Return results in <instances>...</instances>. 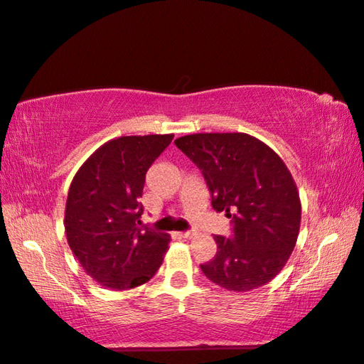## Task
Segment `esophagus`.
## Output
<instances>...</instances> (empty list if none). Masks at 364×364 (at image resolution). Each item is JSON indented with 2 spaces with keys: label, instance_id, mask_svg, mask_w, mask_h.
<instances>
[{
  "label": "esophagus",
  "instance_id": "34e87169",
  "mask_svg": "<svg viewBox=\"0 0 364 364\" xmlns=\"http://www.w3.org/2000/svg\"><path fill=\"white\" fill-rule=\"evenodd\" d=\"M191 235H193L191 232H181V233H179V237H181V238H185V240L191 238Z\"/></svg>",
  "mask_w": 364,
  "mask_h": 364
}]
</instances>
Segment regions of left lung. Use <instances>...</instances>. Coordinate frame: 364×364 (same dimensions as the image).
<instances>
[{
    "label": "left lung",
    "instance_id": "8db88e82",
    "mask_svg": "<svg viewBox=\"0 0 364 364\" xmlns=\"http://www.w3.org/2000/svg\"><path fill=\"white\" fill-rule=\"evenodd\" d=\"M176 146L204 176L216 212L230 218V237L215 235L218 250L200 264L229 291L268 284L291 255L301 225V200L282 159L247 134H193Z\"/></svg>",
    "mask_w": 364,
    "mask_h": 364
}]
</instances>
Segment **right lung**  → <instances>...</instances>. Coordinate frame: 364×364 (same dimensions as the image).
Returning <instances> with one entry per match:
<instances>
[{
	"instance_id": "1",
	"label": "right lung",
	"mask_w": 364,
	"mask_h": 364,
	"mask_svg": "<svg viewBox=\"0 0 364 364\" xmlns=\"http://www.w3.org/2000/svg\"><path fill=\"white\" fill-rule=\"evenodd\" d=\"M174 135L119 136L80 166L67 198L70 249L88 276L112 289H129L156 276L169 237L139 228L146 173Z\"/></svg>"
}]
</instances>
